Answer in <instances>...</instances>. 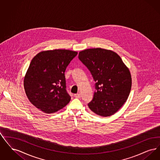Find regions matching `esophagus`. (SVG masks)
<instances>
[{
  "mask_svg": "<svg viewBox=\"0 0 160 160\" xmlns=\"http://www.w3.org/2000/svg\"><path fill=\"white\" fill-rule=\"evenodd\" d=\"M74 97L77 98H81V95L80 93H77L74 95Z\"/></svg>",
  "mask_w": 160,
  "mask_h": 160,
  "instance_id": "esophagus-1",
  "label": "esophagus"
}]
</instances>
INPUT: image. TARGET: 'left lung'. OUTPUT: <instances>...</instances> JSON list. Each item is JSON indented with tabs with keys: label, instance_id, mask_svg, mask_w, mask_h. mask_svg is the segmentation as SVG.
Instances as JSON below:
<instances>
[{
	"label": "left lung",
	"instance_id": "1",
	"mask_svg": "<svg viewBox=\"0 0 160 160\" xmlns=\"http://www.w3.org/2000/svg\"><path fill=\"white\" fill-rule=\"evenodd\" d=\"M78 58L89 69L97 91L88 106L102 117L116 113L128 98L132 85L129 68L113 51L101 48L81 51Z\"/></svg>",
	"mask_w": 160,
	"mask_h": 160
}]
</instances>
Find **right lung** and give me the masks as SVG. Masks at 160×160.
Wrapping results in <instances>:
<instances>
[{
	"label": "right lung",
	"mask_w": 160,
	"mask_h": 160,
	"mask_svg": "<svg viewBox=\"0 0 160 160\" xmlns=\"http://www.w3.org/2000/svg\"><path fill=\"white\" fill-rule=\"evenodd\" d=\"M77 52L55 49L42 51L31 61L24 77V88L31 103L46 113L66 106L71 97L66 91L65 71Z\"/></svg>",
	"instance_id": "add662e5"
}]
</instances>
